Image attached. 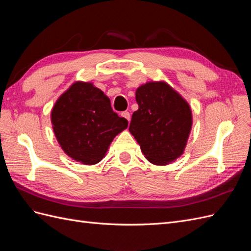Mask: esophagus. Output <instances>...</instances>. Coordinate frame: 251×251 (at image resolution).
Segmentation results:
<instances>
[{
  "instance_id": "1",
  "label": "esophagus",
  "mask_w": 251,
  "mask_h": 251,
  "mask_svg": "<svg viewBox=\"0 0 251 251\" xmlns=\"http://www.w3.org/2000/svg\"><path fill=\"white\" fill-rule=\"evenodd\" d=\"M121 116L125 117L127 121H130V120H131V114H130V112H127V111L121 112Z\"/></svg>"
}]
</instances>
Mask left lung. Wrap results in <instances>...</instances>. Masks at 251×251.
Here are the masks:
<instances>
[{
  "mask_svg": "<svg viewBox=\"0 0 251 251\" xmlns=\"http://www.w3.org/2000/svg\"><path fill=\"white\" fill-rule=\"evenodd\" d=\"M139 109L132 115L131 134L150 162L164 165L181 156L192 128L188 103L165 82H148L136 90Z\"/></svg>",
  "mask_w": 251,
  "mask_h": 251,
  "instance_id": "8db88e82",
  "label": "left lung"
}]
</instances>
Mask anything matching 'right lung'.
Segmentation results:
<instances>
[{"mask_svg":"<svg viewBox=\"0 0 251 251\" xmlns=\"http://www.w3.org/2000/svg\"><path fill=\"white\" fill-rule=\"evenodd\" d=\"M55 137L65 153L82 164L103 158L114 137L127 127L101 90L75 82L60 96L51 112Z\"/></svg>","mask_w":251,"mask_h":251,"instance_id":"1","label":"right lung"}]
</instances>
